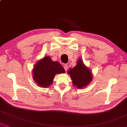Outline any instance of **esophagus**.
<instances>
[{
	"instance_id": "esophagus-1",
	"label": "esophagus",
	"mask_w": 127,
	"mask_h": 127,
	"mask_svg": "<svg viewBox=\"0 0 127 127\" xmlns=\"http://www.w3.org/2000/svg\"><path fill=\"white\" fill-rule=\"evenodd\" d=\"M64 70H65V71H67V70H68V65L67 64H64Z\"/></svg>"
}]
</instances>
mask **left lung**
<instances>
[{
  "mask_svg": "<svg viewBox=\"0 0 127 127\" xmlns=\"http://www.w3.org/2000/svg\"><path fill=\"white\" fill-rule=\"evenodd\" d=\"M68 73L71 77L73 86L78 89H83L87 86L93 79L91 70L84 65L80 59L77 60L75 67L68 70Z\"/></svg>",
  "mask_w": 127,
  "mask_h": 127,
  "instance_id": "obj_1",
  "label": "left lung"
}]
</instances>
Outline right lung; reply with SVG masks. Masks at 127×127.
<instances>
[{"label": "right lung", "instance_id": "right-lung-1", "mask_svg": "<svg viewBox=\"0 0 127 127\" xmlns=\"http://www.w3.org/2000/svg\"><path fill=\"white\" fill-rule=\"evenodd\" d=\"M32 72L33 80L38 86L46 88L52 84L57 74L65 73V70L59 62H53L50 56H46L36 63Z\"/></svg>", "mask_w": 127, "mask_h": 127}]
</instances>
